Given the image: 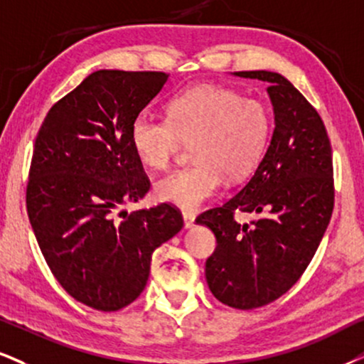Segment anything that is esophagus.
<instances>
[{
    "label": "esophagus",
    "instance_id": "obj_1",
    "mask_svg": "<svg viewBox=\"0 0 364 364\" xmlns=\"http://www.w3.org/2000/svg\"><path fill=\"white\" fill-rule=\"evenodd\" d=\"M182 218H183V226L187 228V230H189V228H192L194 226V221H196V214H192V213H182Z\"/></svg>",
    "mask_w": 364,
    "mask_h": 364
}]
</instances>
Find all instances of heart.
<instances>
[{
    "instance_id": "obj_1",
    "label": "heart",
    "mask_w": 364,
    "mask_h": 364,
    "mask_svg": "<svg viewBox=\"0 0 364 364\" xmlns=\"http://www.w3.org/2000/svg\"><path fill=\"white\" fill-rule=\"evenodd\" d=\"M167 119L134 116L129 141L143 165L165 170L181 148L191 143V167L156 182L155 196L181 209L196 210L218 194L223 177L231 181L253 172L267 151L272 113L255 97L218 86H200L175 96Z\"/></svg>"
}]
</instances>
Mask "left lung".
<instances>
[{"label":"left lung","mask_w":364,"mask_h":364,"mask_svg":"<svg viewBox=\"0 0 364 364\" xmlns=\"http://www.w3.org/2000/svg\"><path fill=\"white\" fill-rule=\"evenodd\" d=\"M268 82L270 145L253 177L221 208L196 219L216 236L205 280L226 306L250 311L273 302L302 277L333 216V151L319 113L289 79L268 70L235 73ZM257 213L240 225L234 213Z\"/></svg>","instance_id":"obj_1"}]
</instances>
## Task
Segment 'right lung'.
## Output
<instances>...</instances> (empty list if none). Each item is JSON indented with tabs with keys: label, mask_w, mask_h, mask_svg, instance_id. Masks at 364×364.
Returning a JSON list of instances; mask_svg holds the SVG:
<instances>
[{
	"label": "right lung",
	"mask_w": 364,
	"mask_h": 364,
	"mask_svg": "<svg viewBox=\"0 0 364 364\" xmlns=\"http://www.w3.org/2000/svg\"><path fill=\"white\" fill-rule=\"evenodd\" d=\"M167 79L96 70L50 107L35 140L26 186L31 230L62 289L96 311L138 299L155 248L183 226L165 203L117 213L150 191L129 127Z\"/></svg>",
	"instance_id": "obj_1"
}]
</instances>
